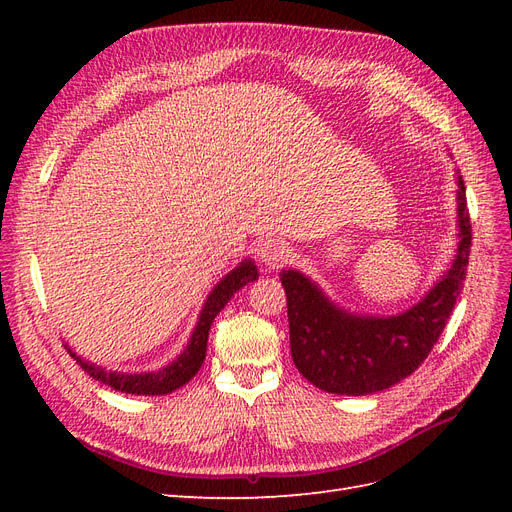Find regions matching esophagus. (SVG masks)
Instances as JSON below:
<instances>
[{
    "label": "esophagus",
    "mask_w": 512,
    "mask_h": 512,
    "mask_svg": "<svg viewBox=\"0 0 512 512\" xmlns=\"http://www.w3.org/2000/svg\"><path fill=\"white\" fill-rule=\"evenodd\" d=\"M290 250L288 245L280 239H265L260 241V247H258V256L260 260L265 262V265L269 269H275V267H282V262H286Z\"/></svg>",
    "instance_id": "obj_1"
}]
</instances>
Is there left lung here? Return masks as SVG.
I'll use <instances>...</instances> for the list:
<instances>
[{"label":"left lung","mask_w":512,"mask_h":512,"mask_svg":"<svg viewBox=\"0 0 512 512\" xmlns=\"http://www.w3.org/2000/svg\"><path fill=\"white\" fill-rule=\"evenodd\" d=\"M457 185L459 247L453 267L406 314L350 316L299 271H282L290 352L303 378L327 393L369 395L389 389L421 367L453 314L468 271L472 224L459 173Z\"/></svg>","instance_id":"1"}]
</instances>
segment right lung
<instances>
[{
	"mask_svg": "<svg viewBox=\"0 0 512 512\" xmlns=\"http://www.w3.org/2000/svg\"><path fill=\"white\" fill-rule=\"evenodd\" d=\"M254 280H258V269L252 260H243L237 269H232L209 294L188 348H185L183 354L177 356L173 363L160 371H149V374H115V371H104L96 365L79 359L72 350L68 352L72 354V359H76V363H81V367L91 378L100 380L102 384L111 386L115 391L132 393V395H166L170 391L179 389V386H183L185 382H190L198 374V369L203 365L205 354H207V337H209L213 318L222 312L232 294Z\"/></svg>",
	"mask_w": 512,
	"mask_h": 512,
	"instance_id": "1",
	"label": "right lung"
}]
</instances>
